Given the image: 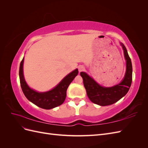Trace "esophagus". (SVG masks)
Masks as SVG:
<instances>
[{
    "label": "esophagus",
    "mask_w": 148,
    "mask_h": 148,
    "mask_svg": "<svg viewBox=\"0 0 148 148\" xmlns=\"http://www.w3.org/2000/svg\"><path fill=\"white\" fill-rule=\"evenodd\" d=\"M84 70V67L83 65H79L78 66V71L79 72H81V71H83Z\"/></svg>",
    "instance_id": "obj_1"
}]
</instances>
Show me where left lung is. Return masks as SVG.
Returning <instances> with one entry per match:
<instances>
[{
    "label": "left lung",
    "instance_id": "obj_1",
    "mask_svg": "<svg viewBox=\"0 0 148 148\" xmlns=\"http://www.w3.org/2000/svg\"><path fill=\"white\" fill-rule=\"evenodd\" d=\"M122 47L125 59L126 60V71L123 79L120 83L111 87H104L98 84L86 73H80L83 78L84 86L88 97L96 104L106 106L113 104L127 95L132 82V64L127 50L124 44L120 42Z\"/></svg>",
    "mask_w": 148,
    "mask_h": 148
}]
</instances>
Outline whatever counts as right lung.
Instances as JSON below:
<instances>
[{"instance_id":"obj_1","label":"right lung","mask_w":148,"mask_h":148,"mask_svg":"<svg viewBox=\"0 0 148 148\" xmlns=\"http://www.w3.org/2000/svg\"><path fill=\"white\" fill-rule=\"evenodd\" d=\"M23 62L24 57L20 63L19 77L21 88L25 97L36 106L44 109H51L63 104L66 97L67 88L76 76H77L78 69H75L65 76L56 86L51 90L38 92L31 89L25 81L23 75Z\"/></svg>"}]
</instances>
